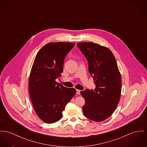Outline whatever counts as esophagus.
I'll return each mask as SVG.
<instances>
[{
	"label": "esophagus",
	"instance_id": "1",
	"mask_svg": "<svg viewBox=\"0 0 147 147\" xmlns=\"http://www.w3.org/2000/svg\"><path fill=\"white\" fill-rule=\"evenodd\" d=\"M76 91H77V94H80V90H76Z\"/></svg>",
	"mask_w": 147,
	"mask_h": 147
}]
</instances>
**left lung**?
I'll use <instances>...</instances> for the list:
<instances>
[{
    "label": "left lung",
    "mask_w": 147,
    "mask_h": 147,
    "mask_svg": "<svg viewBox=\"0 0 147 147\" xmlns=\"http://www.w3.org/2000/svg\"><path fill=\"white\" fill-rule=\"evenodd\" d=\"M88 60V70L94 80V90L80 92L85 100L83 106L84 116L101 122L115 111L120 100L121 77L112 51L107 47L92 42L77 43Z\"/></svg>",
    "instance_id": "obj_1"
}]
</instances>
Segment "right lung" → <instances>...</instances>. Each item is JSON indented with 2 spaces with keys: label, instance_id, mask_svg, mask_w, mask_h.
Returning <instances> with one entry per match:
<instances>
[{
  "label": "right lung",
  "instance_id": "1",
  "mask_svg": "<svg viewBox=\"0 0 147 147\" xmlns=\"http://www.w3.org/2000/svg\"><path fill=\"white\" fill-rule=\"evenodd\" d=\"M74 43L50 42L38 52L31 70L28 88L34 110L47 124L60 120L66 105L76 94L73 88L56 82L61 76L67 54Z\"/></svg>",
  "mask_w": 147,
  "mask_h": 147
}]
</instances>
